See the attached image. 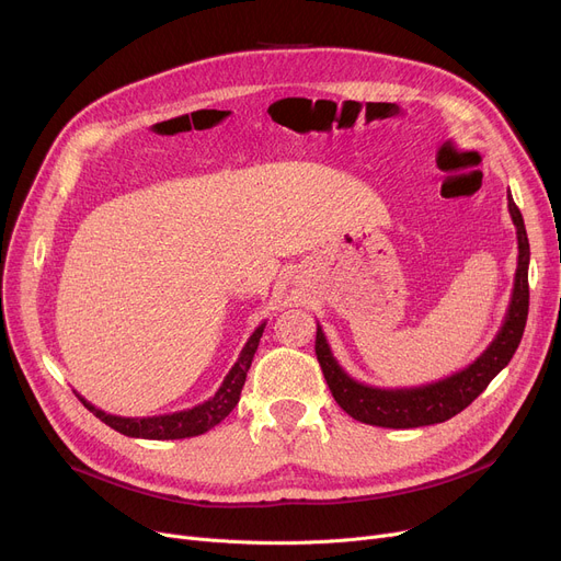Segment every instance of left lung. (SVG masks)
<instances>
[{"label": "left lung", "instance_id": "1", "mask_svg": "<svg viewBox=\"0 0 561 561\" xmlns=\"http://www.w3.org/2000/svg\"><path fill=\"white\" fill-rule=\"evenodd\" d=\"M507 206L510 216L516 227L518 239V265L514 277L512 300L503 320V328L497 330L495 339L482 355L468 364L463 370L453 373L425 387H411V389H377L368 387L364 381L350 377L336 357L332 355V347L325 339V332L318 325L316 332V357L320 362L322 375L328 379V387L339 402V407L355 421L377 427H391V430H409V427H423L434 423H446L448 419L457 416L470 402H473L486 387L489 381L503 370L523 339L527 307H529V286H527V268H529V243L527 231L518 206L514 204L512 193L507 191Z\"/></svg>", "mask_w": 561, "mask_h": 561}]
</instances>
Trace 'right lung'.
Listing matches in <instances>:
<instances>
[{
  "mask_svg": "<svg viewBox=\"0 0 561 561\" xmlns=\"http://www.w3.org/2000/svg\"><path fill=\"white\" fill-rule=\"evenodd\" d=\"M263 330H265V322H261V325L252 332V336L248 339V343L241 350L239 359H236V364L231 366V370L222 379V385L216 391V396L209 398V400H204L202 404L191 407V409L174 411V414H161V416L127 419V416L106 414V411H102L95 404L88 402L77 391L75 393H77V398L83 402V407L88 411H93V414L102 423H106L108 427H113L115 432H121L125 436H131V438H152V440L199 436L204 432H209L211 427H216L220 421H225L229 416V411L236 404H239L241 391H243V385H245V377H248V370L252 366L254 352L259 347Z\"/></svg>",
  "mask_w": 561,
  "mask_h": 561,
  "instance_id": "obj_1",
  "label": "right lung"
}]
</instances>
